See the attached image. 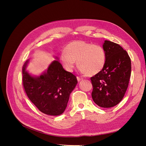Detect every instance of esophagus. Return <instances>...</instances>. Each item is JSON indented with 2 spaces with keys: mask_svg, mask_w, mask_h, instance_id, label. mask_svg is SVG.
Wrapping results in <instances>:
<instances>
[{
  "mask_svg": "<svg viewBox=\"0 0 146 146\" xmlns=\"http://www.w3.org/2000/svg\"><path fill=\"white\" fill-rule=\"evenodd\" d=\"M77 80H78V82H80V81L82 80L83 78H80V77H77Z\"/></svg>",
  "mask_w": 146,
  "mask_h": 146,
  "instance_id": "obj_1",
  "label": "esophagus"
}]
</instances>
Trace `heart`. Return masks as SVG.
I'll return each mask as SVG.
<instances>
[{
  "label": "heart",
  "mask_w": 146,
  "mask_h": 146,
  "mask_svg": "<svg viewBox=\"0 0 146 146\" xmlns=\"http://www.w3.org/2000/svg\"><path fill=\"white\" fill-rule=\"evenodd\" d=\"M60 61L68 71H72L77 61L80 71L94 76L103 69L106 63L104 48L85 41H74L66 47L60 55Z\"/></svg>",
  "instance_id": "1"
}]
</instances>
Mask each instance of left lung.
<instances>
[{"label": "left lung", "instance_id": "obj_1", "mask_svg": "<svg viewBox=\"0 0 146 146\" xmlns=\"http://www.w3.org/2000/svg\"><path fill=\"white\" fill-rule=\"evenodd\" d=\"M103 48L106 63L103 69L91 78V96L99 107L111 108L125 95L131 76V60L127 51L116 43L105 40Z\"/></svg>", "mask_w": 146, "mask_h": 146}]
</instances>
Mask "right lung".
<instances>
[{"label":"right lung","mask_w":146,"mask_h":146,"mask_svg":"<svg viewBox=\"0 0 146 146\" xmlns=\"http://www.w3.org/2000/svg\"><path fill=\"white\" fill-rule=\"evenodd\" d=\"M55 58L57 60L38 76L27 70L29 60L23 66V85L28 98L39 111L51 116L64 111L70 94L77 84L76 77L64 69L58 57Z\"/></svg>","instance_id":"1"}]
</instances>
